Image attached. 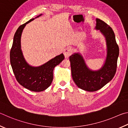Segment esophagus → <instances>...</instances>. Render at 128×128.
Wrapping results in <instances>:
<instances>
[{
	"mask_svg": "<svg viewBox=\"0 0 128 128\" xmlns=\"http://www.w3.org/2000/svg\"><path fill=\"white\" fill-rule=\"evenodd\" d=\"M72 52H73L72 49L71 48V47H68V48H66L64 50V57L66 58H68L69 56L72 54Z\"/></svg>",
	"mask_w": 128,
	"mask_h": 128,
	"instance_id": "obj_1",
	"label": "esophagus"
}]
</instances>
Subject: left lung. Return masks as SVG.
I'll list each match as a JSON object with an SVG mask.
<instances>
[{"instance_id": "obj_1", "label": "left lung", "mask_w": 128, "mask_h": 128, "mask_svg": "<svg viewBox=\"0 0 128 128\" xmlns=\"http://www.w3.org/2000/svg\"><path fill=\"white\" fill-rule=\"evenodd\" d=\"M96 29L101 31L107 42V58L103 68L99 71H92L87 68L84 60L78 53L70 57L74 81L79 88L88 92L99 90L112 79L116 71L119 54V48L112 29L99 18L96 19Z\"/></svg>"}]
</instances>
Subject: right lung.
Instances as JSON below:
<instances>
[{
	"mask_svg": "<svg viewBox=\"0 0 128 128\" xmlns=\"http://www.w3.org/2000/svg\"><path fill=\"white\" fill-rule=\"evenodd\" d=\"M34 19L20 26L17 30L10 51V61L17 82L28 90L39 92L46 90L50 86L53 78V69L64 60V57L62 53L37 68L31 67L27 64L21 49V36L26 24Z\"/></svg>",
	"mask_w": 128,
	"mask_h": 128,
	"instance_id": "1",
	"label": "right lung"
}]
</instances>
